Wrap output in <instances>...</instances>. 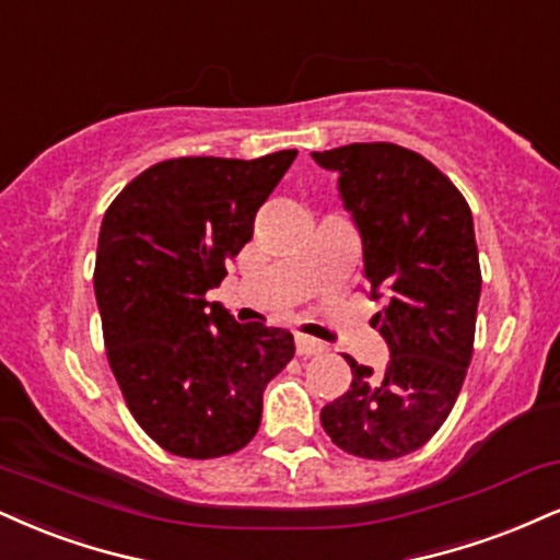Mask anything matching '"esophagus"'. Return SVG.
<instances>
[{
    "instance_id": "esophagus-1",
    "label": "esophagus",
    "mask_w": 560,
    "mask_h": 560,
    "mask_svg": "<svg viewBox=\"0 0 560 560\" xmlns=\"http://www.w3.org/2000/svg\"><path fill=\"white\" fill-rule=\"evenodd\" d=\"M326 352V345L318 339H313V336H305V334H298V354L300 357H313V354H320Z\"/></svg>"
}]
</instances>
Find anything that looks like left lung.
<instances>
[{
	"label": "left lung",
	"instance_id": "obj_1",
	"mask_svg": "<svg viewBox=\"0 0 560 560\" xmlns=\"http://www.w3.org/2000/svg\"><path fill=\"white\" fill-rule=\"evenodd\" d=\"M339 172V195L362 237L386 339V370L357 365L347 394L320 409L323 430L347 454L399 459L425 446L459 396L475 345L482 276L464 195L425 156L394 143L313 153Z\"/></svg>",
	"mask_w": 560,
	"mask_h": 560
}]
</instances>
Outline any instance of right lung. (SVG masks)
Listing matches in <instances>:
<instances>
[{
    "instance_id": "1",
    "label": "right lung",
    "mask_w": 560,
    "mask_h": 560,
    "mask_svg": "<svg viewBox=\"0 0 560 560\" xmlns=\"http://www.w3.org/2000/svg\"><path fill=\"white\" fill-rule=\"evenodd\" d=\"M294 159L161 161L106 208L93 271L106 357L127 409L170 454L215 459L245 448L262 390L294 357L284 328L237 323L206 300Z\"/></svg>"
}]
</instances>
